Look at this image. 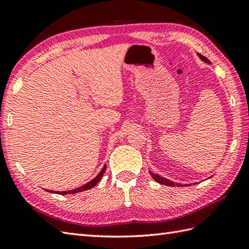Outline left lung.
<instances>
[{
  "label": "left lung",
  "instance_id": "left-lung-1",
  "mask_svg": "<svg viewBox=\"0 0 249 249\" xmlns=\"http://www.w3.org/2000/svg\"><path fill=\"white\" fill-rule=\"evenodd\" d=\"M197 55H198V57L201 58V59H202L203 61H205V62H207V63H211V61H209L206 57H204L203 55H201V53H197ZM150 174H151V176H152V178L155 180V181L160 183V184H166V186H169V187H174V186L183 187L182 184L175 183V182H173V181H170V180H168V179H165V178H163V177L159 176L158 174H153V173H151V172H150ZM186 186H187V184H186Z\"/></svg>",
  "mask_w": 249,
  "mask_h": 249
}]
</instances>
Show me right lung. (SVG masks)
Returning a JSON list of instances; mask_svg holds the SVG:
<instances>
[{"label":"right lung","mask_w":249,"mask_h":249,"mask_svg":"<svg viewBox=\"0 0 249 249\" xmlns=\"http://www.w3.org/2000/svg\"><path fill=\"white\" fill-rule=\"evenodd\" d=\"M106 165L104 166V168H102L101 170H100V173L97 175V177H95L94 179L92 180H90V181L89 182V183H86V184H84V186H82V187H80V188H76V189H74V190H70V191H62V192H56V191H48V192H53V193H57V194H74V193H77V192H82V191H86V190H89V189H91L92 187H95L97 183H98L99 181H100V179L102 178V176H104V174H105V170H106Z\"/></svg>","instance_id":"right-lung-1"}]
</instances>
